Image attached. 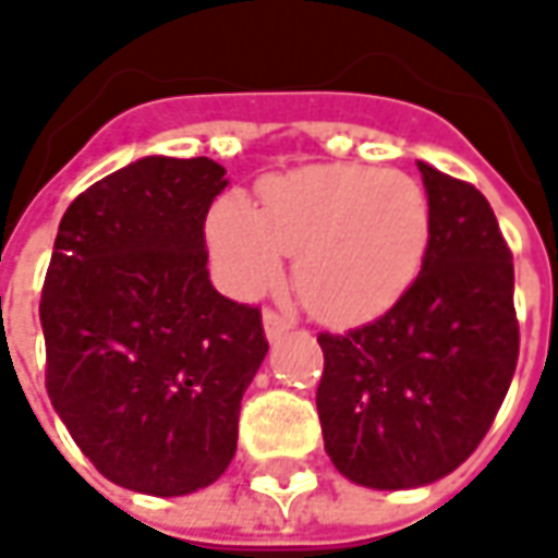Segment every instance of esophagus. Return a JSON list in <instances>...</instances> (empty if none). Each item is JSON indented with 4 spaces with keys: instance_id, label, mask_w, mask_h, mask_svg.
Instances as JSON below:
<instances>
[{
    "instance_id": "34e87169",
    "label": "esophagus",
    "mask_w": 558,
    "mask_h": 558,
    "mask_svg": "<svg viewBox=\"0 0 558 558\" xmlns=\"http://www.w3.org/2000/svg\"><path fill=\"white\" fill-rule=\"evenodd\" d=\"M264 332H267V341H279L282 335L289 332V319L279 316L276 311H264Z\"/></svg>"
}]
</instances>
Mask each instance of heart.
<instances>
[{
	"label": "heart",
	"instance_id": "1",
	"mask_svg": "<svg viewBox=\"0 0 558 558\" xmlns=\"http://www.w3.org/2000/svg\"><path fill=\"white\" fill-rule=\"evenodd\" d=\"M432 245V204L407 173L313 163L260 183V207L223 192L207 214V247L223 286L267 291L294 257L301 304L338 326L388 313L416 282Z\"/></svg>",
	"mask_w": 558,
	"mask_h": 558
}]
</instances>
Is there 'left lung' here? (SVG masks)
<instances>
[{
    "instance_id": "left-lung-1",
    "label": "left lung",
    "mask_w": 558,
    "mask_h": 558,
    "mask_svg": "<svg viewBox=\"0 0 558 558\" xmlns=\"http://www.w3.org/2000/svg\"><path fill=\"white\" fill-rule=\"evenodd\" d=\"M432 245L385 316L319 335L326 453L348 482L410 490L475 453L519 360L512 254L475 185L418 161Z\"/></svg>"
}]
</instances>
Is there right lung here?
Here are the masks:
<instances>
[{
	"mask_svg": "<svg viewBox=\"0 0 558 558\" xmlns=\"http://www.w3.org/2000/svg\"><path fill=\"white\" fill-rule=\"evenodd\" d=\"M229 180L210 158L148 155L61 217L39 323L46 388L108 482L151 497L214 484L269 344L260 311L210 286L204 220Z\"/></svg>",
	"mask_w": 558,
	"mask_h": 558,
	"instance_id": "obj_1",
	"label": "right lung"
}]
</instances>
